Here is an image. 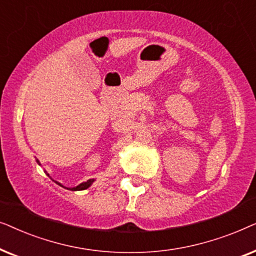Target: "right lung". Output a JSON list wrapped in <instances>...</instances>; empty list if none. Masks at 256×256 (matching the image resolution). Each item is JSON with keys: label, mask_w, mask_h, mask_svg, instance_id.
<instances>
[{"label": "right lung", "mask_w": 256, "mask_h": 256, "mask_svg": "<svg viewBox=\"0 0 256 256\" xmlns=\"http://www.w3.org/2000/svg\"><path fill=\"white\" fill-rule=\"evenodd\" d=\"M37 163L40 164V160H37ZM46 174L48 176V174L46 172ZM50 177V176H48ZM56 182V180H54ZM94 182V180H88L87 182H84V183H82V184H79L78 186H76V188H65V186H62V185L60 184V183H58V182H56V183H57L58 185H60V186H62V188H68V190H72V191H80V190H86V188H88L90 185H92V183Z\"/></svg>", "instance_id": "obj_1"}]
</instances>
